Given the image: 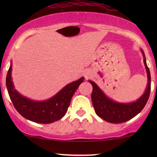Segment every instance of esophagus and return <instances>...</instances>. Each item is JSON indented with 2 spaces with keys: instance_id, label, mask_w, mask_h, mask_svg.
I'll list each match as a JSON object with an SVG mask.
<instances>
[{
  "instance_id": "1",
  "label": "esophagus",
  "mask_w": 157,
  "mask_h": 157,
  "mask_svg": "<svg viewBox=\"0 0 157 157\" xmlns=\"http://www.w3.org/2000/svg\"><path fill=\"white\" fill-rule=\"evenodd\" d=\"M90 75H90L89 71H86V72H85V74H84V76H85V77H86V79L89 78Z\"/></svg>"
}]
</instances>
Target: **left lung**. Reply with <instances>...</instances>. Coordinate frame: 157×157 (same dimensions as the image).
<instances>
[{
  "label": "left lung",
  "instance_id": "obj_1",
  "mask_svg": "<svg viewBox=\"0 0 157 157\" xmlns=\"http://www.w3.org/2000/svg\"><path fill=\"white\" fill-rule=\"evenodd\" d=\"M142 53L147 71V86L145 93L136 101L130 103H121L113 101L102 92L94 82L89 80L93 87L91 100L95 112L97 116L105 121L111 123H122L130 120L137 115L146 105L151 92V74L147 66L145 54L142 50Z\"/></svg>",
  "mask_w": 157,
  "mask_h": 157
}]
</instances>
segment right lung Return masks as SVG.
Instances as JSON below:
<instances>
[{
    "mask_svg": "<svg viewBox=\"0 0 157 157\" xmlns=\"http://www.w3.org/2000/svg\"><path fill=\"white\" fill-rule=\"evenodd\" d=\"M84 77L66 85L52 98L44 101H35L23 97L15 89L12 80V64L6 75V85L14 107L21 116L32 122L41 124L52 123L63 117L67 112L71 97Z\"/></svg>",
    "mask_w": 157,
    "mask_h": 157,
    "instance_id": "obj_1",
    "label": "right lung"
}]
</instances>
